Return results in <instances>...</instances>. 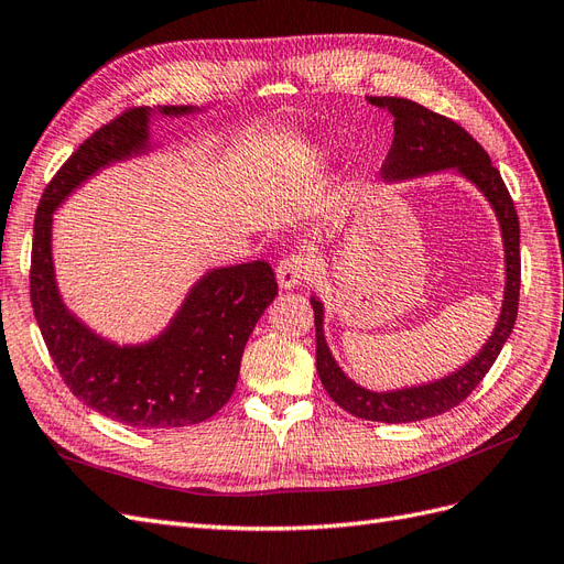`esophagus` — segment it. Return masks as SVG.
<instances>
[{"instance_id": "1", "label": "esophagus", "mask_w": 564, "mask_h": 564, "mask_svg": "<svg viewBox=\"0 0 564 564\" xmlns=\"http://www.w3.org/2000/svg\"><path fill=\"white\" fill-rule=\"evenodd\" d=\"M313 261L305 253H292L280 261L278 265V284L282 289H294L313 278Z\"/></svg>"}]
</instances>
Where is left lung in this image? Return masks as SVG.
I'll return each instance as SVG.
<instances>
[{"label":"left lung","instance_id":"left-lung-1","mask_svg":"<svg viewBox=\"0 0 564 564\" xmlns=\"http://www.w3.org/2000/svg\"><path fill=\"white\" fill-rule=\"evenodd\" d=\"M369 104L383 108L395 117V135H392V145L381 166L383 181L414 178L442 172V169H456L460 176L473 181L485 193L491 209L497 212L503 235L506 292L497 327H494V334L489 336L482 350L468 365L433 383L390 392H373L350 381L336 365L327 340H324L322 303L317 299H311L315 311L317 373L324 390L329 392V398L357 419L381 423H412L445 414L464 402L480 386L491 365L497 362L503 344L510 332H513L520 301V220L499 169L491 164L485 148L464 127H458L454 119L398 96H369Z\"/></svg>","mask_w":564,"mask_h":564}]
</instances>
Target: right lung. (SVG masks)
Returning a JSON list of instances; mask_svg holds the SVG:
<instances>
[{
	"mask_svg": "<svg viewBox=\"0 0 564 564\" xmlns=\"http://www.w3.org/2000/svg\"><path fill=\"white\" fill-rule=\"evenodd\" d=\"M193 110L160 108L174 117ZM148 119V108L124 110L96 129L46 185L32 237L30 301L51 360L77 400L131 429L166 431L207 421L230 400L249 334L278 296V282L265 261L212 270L172 324L141 346L110 344L65 308L51 259L54 212L98 169L145 152Z\"/></svg>",
	"mask_w": 564,
	"mask_h": 564,
	"instance_id": "right-lung-1",
	"label": "right lung"
}]
</instances>
